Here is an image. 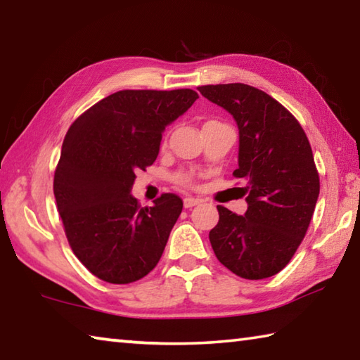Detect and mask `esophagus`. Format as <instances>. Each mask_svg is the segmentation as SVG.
<instances>
[{"label": "esophagus", "instance_id": "esophagus-1", "mask_svg": "<svg viewBox=\"0 0 360 360\" xmlns=\"http://www.w3.org/2000/svg\"><path fill=\"white\" fill-rule=\"evenodd\" d=\"M200 202H201V200H198V198H186L184 200V207L186 209H192L193 206L200 205Z\"/></svg>", "mask_w": 360, "mask_h": 360}]
</instances>
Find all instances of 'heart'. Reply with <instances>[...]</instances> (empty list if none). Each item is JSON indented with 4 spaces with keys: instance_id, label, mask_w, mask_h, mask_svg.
<instances>
[{
    "instance_id": "1",
    "label": "heart",
    "mask_w": 360,
    "mask_h": 360,
    "mask_svg": "<svg viewBox=\"0 0 360 360\" xmlns=\"http://www.w3.org/2000/svg\"><path fill=\"white\" fill-rule=\"evenodd\" d=\"M179 179H181V182H186V184H188V182H191V176H187V174H182Z\"/></svg>"
}]
</instances>
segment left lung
<instances>
[{
    "instance_id": "left-lung-1",
    "label": "left lung",
    "mask_w": 360,
    "mask_h": 360,
    "mask_svg": "<svg viewBox=\"0 0 360 360\" xmlns=\"http://www.w3.org/2000/svg\"><path fill=\"white\" fill-rule=\"evenodd\" d=\"M202 97L226 110L239 129L238 168L247 201L244 215L217 206L209 231L217 259L236 276L261 280L290 263L310 225L319 178L309 139L288 110L244 83L200 86Z\"/></svg>"
}]
</instances>
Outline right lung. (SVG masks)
Instances as JSON below:
<instances>
[{"instance_id": "add662e5", "label": "right lung", "mask_w": 360, "mask_h": 360, "mask_svg": "<svg viewBox=\"0 0 360 360\" xmlns=\"http://www.w3.org/2000/svg\"><path fill=\"white\" fill-rule=\"evenodd\" d=\"M198 94L192 89L117 91L69 127L55 172L53 193L75 257L108 283H132L151 272L182 211L163 193L140 207L136 169L158 159L162 134Z\"/></svg>"}]
</instances>
